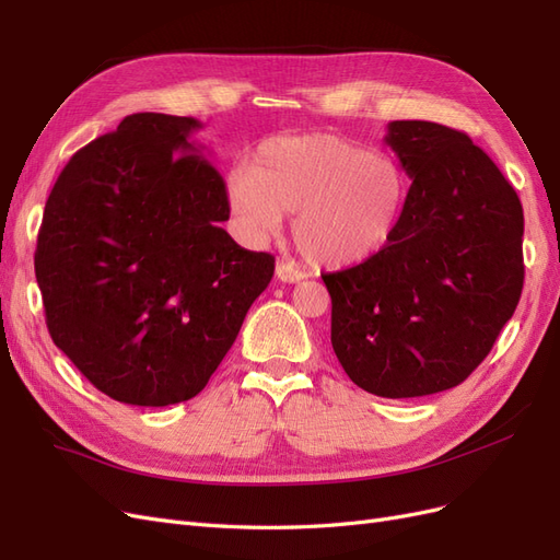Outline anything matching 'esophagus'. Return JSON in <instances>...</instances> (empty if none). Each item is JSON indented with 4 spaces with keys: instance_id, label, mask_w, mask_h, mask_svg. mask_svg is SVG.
Listing matches in <instances>:
<instances>
[{
    "instance_id": "esophagus-1",
    "label": "esophagus",
    "mask_w": 560,
    "mask_h": 560,
    "mask_svg": "<svg viewBox=\"0 0 560 560\" xmlns=\"http://www.w3.org/2000/svg\"><path fill=\"white\" fill-rule=\"evenodd\" d=\"M276 278H278L280 282H301L303 278H306V276H303L301 270H299V268H294L292 264L278 261V264H276Z\"/></svg>"
}]
</instances>
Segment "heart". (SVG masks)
<instances>
[{
  "label": "heart",
  "instance_id": "b5f03b06",
  "mask_svg": "<svg viewBox=\"0 0 560 560\" xmlns=\"http://www.w3.org/2000/svg\"><path fill=\"white\" fill-rule=\"evenodd\" d=\"M229 206L249 238L294 212V243L313 266L350 268L389 243L406 200L399 163L338 135L276 138L229 177Z\"/></svg>",
  "mask_w": 560,
  "mask_h": 560
}]
</instances>
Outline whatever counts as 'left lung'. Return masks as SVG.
<instances>
[{
    "label": "left lung",
    "instance_id": "8db88e82",
    "mask_svg": "<svg viewBox=\"0 0 560 560\" xmlns=\"http://www.w3.org/2000/svg\"><path fill=\"white\" fill-rule=\"evenodd\" d=\"M385 144L411 177L393 238L322 280L331 346L350 381L404 399L460 385L512 319L523 290V208L460 130L393 121Z\"/></svg>",
    "mask_w": 560,
    "mask_h": 560
}]
</instances>
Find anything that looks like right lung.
Instances as JSON below:
<instances>
[{
    "label": "right lung",
    "instance_id": "1",
    "mask_svg": "<svg viewBox=\"0 0 560 560\" xmlns=\"http://www.w3.org/2000/svg\"><path fill=\"white\" fill-rule=\"evenodd\" d=\"M191 116L132 114L70 159L50 191L35 273L54 343L132 406L196 397L276 259L222 229L229 196Z\"/></svg>",
    "mask_w": 560,
    "mask_h": 560
}]
</instances>
